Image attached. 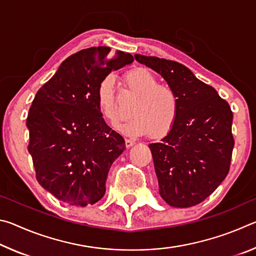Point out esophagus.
<instances>
[{"label": "esophagus", "instance_id": "34e87169", "mask_svg": "<svg viewBox=\"0 0 256 256\" xmlns=\"http://www.w3.org/2000/svg\"><path fill=\"white\" fill-rule=\"evenodd\" d=\"M125 144H126V146L131 148L132 146L136 144V140H133V138H125Z\"/></svg>", "mask_w": 256, "mask_h": 256}]
</instances>
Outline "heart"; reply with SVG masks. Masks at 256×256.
<instances>
[{"label":"heart","mask_w":256,"mask_h":256,"mask_svg":"<svg viewBox=\"0 0 256 256\" xmlns=\"http://www.w3.org/2000/svg\"><path fill=\"white\" fill-rule=\"evenodd\" d=\"M128 88L138 94L132 106L133 120L122 130L132 136L149 134L154 138L166 136L174 126L180 114V97L168 84H158L157 78L144 68H136L125 76ZM96 104L104 118L118 124L120 114L115 99L114 78L108 76L98 84Z\"/></svg>","instance_id":"b5f03b06"}]
</instances>
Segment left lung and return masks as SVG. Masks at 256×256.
<instances>
[{
	"mask_svg": "<svg viewBox=\"0 0 256 256\" xmlns=\"http://www.w3.org/2000/svg\"><path fill=\"white\" fill-rule=\"evenodd\" d=\"M159 73L180 97V114L162 141L150 144L159 193L175 208L196 206L222 184L235 144L232 112L214 86L175 60L136 54Z\"/></svg>",
	"mask_w": 256,
	"mask_h": 256,
	"instance_id": "obj_1",
	"label": "left lung"
}]
</instances>
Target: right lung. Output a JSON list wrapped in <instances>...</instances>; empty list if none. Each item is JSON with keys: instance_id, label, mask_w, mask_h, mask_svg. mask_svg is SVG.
Masks as SVG:
<instances>
[{"instance_id": "right-lung-1", "label": "right lung", "mask_w": 256, "mask_h": 256, "mask_svg": "<svg viewBox=\"0 0 256 256\" xmlns=\"http://www.w3.org/2000/svg\"><path fill=\"white\" fill-rule=\"evenodd\" d=\"M133 62L106 46L73 54L38 90L27 118L28 151L42 188L71 206L94 204L106 192L112 164L125 141L105 123L96 104L98 84Z\"/></svg>"}]
</instances>
